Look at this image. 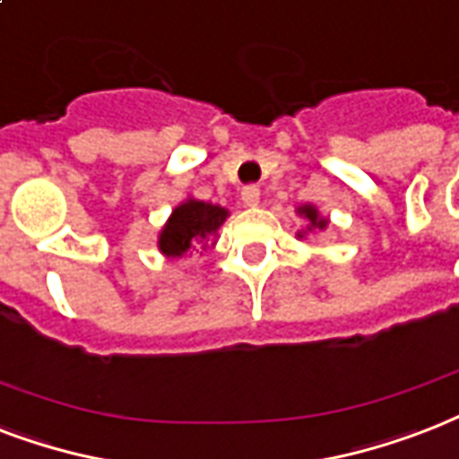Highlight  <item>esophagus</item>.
Listing matches in <instances>:
<instances>
[{
    "instance_id": "1",
    "label": "esophagus",
    "mask_w": 459,
    "mask_h": 459,
    "mask_svg": "<svg viewBox=\"0 0 459 459\" xmlns=\"http://www.w3.org/2000/svg\"><path fill=\"white\" fill-rule=\"evenodd\" d=\"M241 201L247 205H258V201H261V189L254 186V184H248V186L241 189Z\"/></svg>"
}]
</instances>
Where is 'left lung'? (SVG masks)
I'll list each match as a JSON object with an SVG mask.
<instances>
[{"label": "left lung", "instance_id": "obj_1", "mask_svg": "<svg viewBox=\"0 0 459 459\" xmlns=\"http://www.w3.org/2000/svg\"><path fill=\"white\" fill-rule=\"evenodd\" d=\"M297 212H299L304 220H308V232L316 230V227H318V230H325V227H328V218H321V212L316 211V205H299Z\"/></svg>", "mask_w": 459, "mask_h": 459}]
</instances>
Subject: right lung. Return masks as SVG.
<instances>
[{
  "label": "right lung",
  "instance_id": "obj_1",
  "mask_svg": "<svg viewBox=\"0 0 459 459\" xmlns=\"http://www.w3.org/2000/svg\"><path fill=\"white\" fill-rule=\"evenodd\" d=\"M230 211L222 205L205 204L196 198H186L172 211L167 225L158 237V248L167 258H181L189 251L208 248L211 237H218L220 225L225 222ZM215 244V241H212Z\"/></svg>",
  "mask_w": 459,
  "mask_h": 459
}]
</instances>
